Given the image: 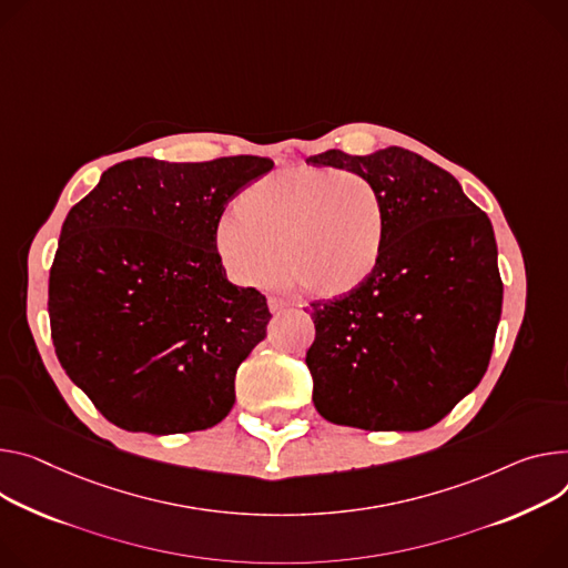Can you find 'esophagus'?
Masks as SVG:
<instances>
[{
	"mask_svg": "<svg viewBox=\"0 0 568 568\" xmlns=\"http://www.w3.org/2000/svg\"><path fill=\"white\" fill-rule=\"evenodd\" d=\"M287 305H290V303H287L285 298H281V296H272V298H270V311H272V313H283Z\"/></svg>",
	"mask_w": 568,
	"mask_h": 568,
	"instance_id": "esophagus-1",
	"label": "esophagus"
}]
</instances>
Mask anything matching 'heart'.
Here are the masks:
<instances>
[{
    "label": "heart",
    "mask_w": 568,
    "mask_h": 568,
    "mask_svg": "<svg viewBox=\"0 0 568 568\" xmlns=\"http://www.w3.org/2000/svg\"><path fill=\"white\" fill-rule=\"evenodd\" d=\"M233 213L220 222L215 242L242 285H272L287 265L307 294L337 298L369 281L381 263L385 205L359 174L287 168L244 187Z\"/></svg>",
    "instance_id": "b5f03b06"
}]
</instances>
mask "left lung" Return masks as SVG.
Returning a JSON list of instances; mask_svg holds the SVG:
<instances>
[{
    "label": "left lung",
    "instance_id": "left-lung-1",
    "mask_svg": "<svg viewBox=\"0 0 568 568\" xmlns=\"http://www.w3.org/2000/svg\"><path fill=\"white\" fill-rule=\"evenodd\" d=\"M307 163L365 176L385 205L376 272L313 301L305 353L320 415L363 430H426L485 376L503 307L489 217L415 151L331 149Z\"/></svg>",
    "mask_w": 568,
    "mask_h": 568
}]
</instances>
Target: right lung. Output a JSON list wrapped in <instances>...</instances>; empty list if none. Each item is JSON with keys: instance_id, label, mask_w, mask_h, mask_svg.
Listing matches in <instances>:
<instances>
[{"instance_id": "add662e5", "label": "right lung", "mask_w": 568, "mask_h": 568, "mask_svg": "<svg viewBox=\"0 0 568 568\" xmlns=\"http://www.w3.org/2000/svg\"><path fill=\"white\" fill-rule=\"evenodd\" d=\"M261 156L133 159L68 213L49 270V326L65 374L111 424L172 435L220 424L272 313L226 278L217 226L265 176Z\"/></svg>"}]
</instances>
